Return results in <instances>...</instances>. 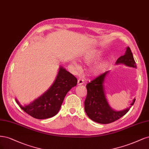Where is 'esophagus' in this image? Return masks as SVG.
Returning <instances> with one entry per match:
<instances>
[{
	"instance_id": "obj_1",
	"label": "esophagus",
	"mask_w": 149,
	"mask_h": 149,
	"mask_svg": "<svg viewBox=\"0 0 149 149\" xmlns=\"http://www.w3.org/2000/svg\"><path fill=\"white\" fill-rule=\"evenodd\" d=\"M84 84V80L83 79L81 78H80L79 80H78V81H77V84L80 85H82Z\"/></svg>"
}]
</instances>
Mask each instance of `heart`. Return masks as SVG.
I'll return each mask as SVG.
<instances>
[{"label":"heart","mask_w":149,"mask_h":149,"mask_svg":"<svg viewBox=\"0 0 149 149\" xmlns=\"http://www.w3.org/2000/svg\"><path fill=\"white\" fill-rule=\"evenodd\" d=\"M100 56H101V54L97 51H90L89 52H87V54L84 55L83 59L86 63L89 64L98 59L100 57ZM73 64L76 68H79V65L77 64L76 62H74ZM107 67V62L106 61L101 62L100 63H98V64H97L95 66L93 67V73L97 74V73L100 72H102L106 69Z\"/></svg>","instance_id":"heart-1"}]
</instances>
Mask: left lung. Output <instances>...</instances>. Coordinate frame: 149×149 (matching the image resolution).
<instances>
[{"mask_svg": "<svg viewBox=\"0 0 149 149\" xmlns=\"http://www.w3.org/2000/svg\"><path fill=\"white\" fill-rule=\"evenodd\" d=\"M116 64H124L126 65L136 68L131 49L127 47L126 53L119 57L116 61ZM108 72L103 73L92 80L86 85L87 90V97L85 100V111L90 119L100 124H109L121 118L130 109V108L116 111L112 109L107 102L104 92L103 81ZM134 99L131 106L135 102Z\"/></svg>", "mask_w": 149, "mask_h": 149, "instance_id": "obj_1", "label": "left lung"}]
</instances>
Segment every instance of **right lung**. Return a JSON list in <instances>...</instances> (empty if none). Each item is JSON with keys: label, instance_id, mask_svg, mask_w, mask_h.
I'll return each instance as SVG.
<instances>
[{"label": "right lung", "instance_id": "obj_1", "mask_svg": "<svg viewBox=\"0 0 149 149\" xmlns=\"http://www.w3.org/2000/svg\"><path fill=\"white\" fill-rule=\"evenodd\" d=\"M77 84L76 77L61 67L53 84L49 90L34 102L23 107L17 103L24 111L36 119L49 118L59 112L66 94Z\"/></svg>", "mask_w": 149, "mask_h": 149}]
</instances>
